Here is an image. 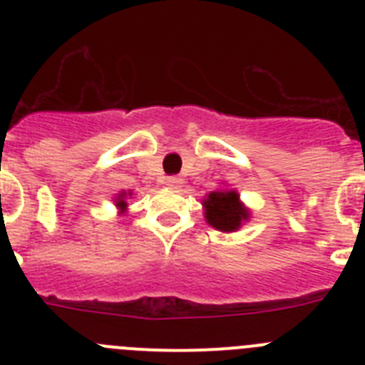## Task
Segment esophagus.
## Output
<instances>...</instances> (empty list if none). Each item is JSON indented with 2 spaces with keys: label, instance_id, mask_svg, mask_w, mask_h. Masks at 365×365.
I'll return each instance as SVG.
<instances>
[{
  "label": "esophagus",
  "instance_id": "esophagus-1",
  "mask_svg": "<svg viewBox=\"0 0 365 365\" xmlns=\"http://www.w3.org/2000/svg\"><path fill=\"white\" fill-rule=\"evenodd\" d=\"M166 186L172 190H180L182 188V179L180 177H168Z\"/></svg>",
  "mask_w": 365,
  "mask_h": 365
}]
</instances>
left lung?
Segmentation results:
<instances>
[{
	"instance_id": "obj_1",
	"label": "left lung",
	"mask_w": 365,
	"mask_h": 365,
	"mask_svg": "<svg viewBox=\"0 0 365 365\" xmlns=\"http://www.w3.org/2000/svg\"><path fill=\"white\" fill-rule=\"evenodd\" d=\"M201 205L206 222L219 232H237L250 219V210L241 201L237 190H214L206 193Z\"/></svg>"
}]
</instances>
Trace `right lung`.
<instances>
[{
    "mask_svg": "<svg viewBox=\"0 0 365 365\" xmlns=\"http://www.w3.org/2000/svg\"><path fill=\"white\" fill-rule=\"evenodd\" d=\"M131 195H133V192L131 190H122L120 193H117V197L113 199V202H115V206H117L118 210V215H125V212H128V199H131Z\"/></svg>",
    "mask_w": 365,
    "mask_h": 365,
    "instance_id": "1",
    "label": "right lung"
}]
</instances>
